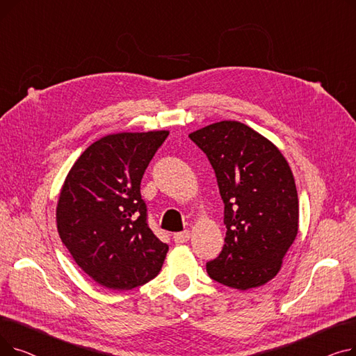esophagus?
<instances>
[{
  "mask_svg": "<svg viewBox=\"0 0 356 356\" xmlns=\"http://www.w3.org/2000/svg\"><path fill=\"white\" fill-rule=\"evenodd\" d=\"M173 239L176 244H183V242H188L191 239V232L189 231H183V232H177L173 235Z\"/></svg>",
  "mask_w": 356,
  "mask_h": 356,
  "instance_id": "esophagus-1",
  "label": "esophagus"
}]
</instances>
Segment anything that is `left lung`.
Instances as JSON below:
<instances>
[{"label": "left lung", "mask_w": 356, "mask_h": 356, "mask_svg": "<svg viewBox=\"0 0 356 356\" xmlns=\"http://www.w3.org/2000/svg\"><path fill=\"white\" fill-rule=\"evenodd\" d=\"M209 159L225 204V245L207 264L215 282L238 290L259 287L282 268L298 231L291 168L266 137L238 121L189 134Z\"/></svg>", "instance_id": "8db88e82"}]
</instances>
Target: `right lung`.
<instances>
[{
	"mask_svg": "<svg viewBox=\"0 0 356 356\" xmlns=\"http://www.w3.org/2000/svg\"><path fill=\"white\" fill-rule=\"evenodd\" d=\"M168 131L118 133L90 144L62 186L56 222L83 273L111 290H131L161 270L168 245L147 223L140 184Z\"/></svg>",
	"mask_w": 356,
	"mask_h": 356,
	"instance_id": "add662e5",
	"label": "right lung"
}]
</instances>
